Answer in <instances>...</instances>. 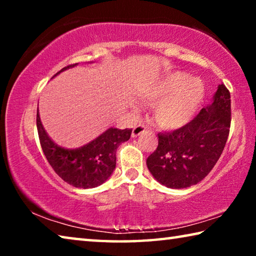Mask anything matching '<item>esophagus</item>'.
<instances>
[{
  "label": "esophagus",
  "instance_id": "esophagus-1",
  "mask_svg": "<svg viewBox=\"0 0 256 256\" xmlns=\"http://www.w3.org/2000/svg\"><path fill=\"white\" fill-rule=\"evenodd\" d=\"M146 131V125H144V124H138V125H136V126H134L133 131H132V136H133V138H136V136H140V134L144 133Z\"/></svg>",
  "mask_w": 256,
  "mask_h": 256
}]
</instances>
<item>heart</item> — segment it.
<instances>
[{"label":"heart","mask_w":256,"mask_h":256,"mask_svg":"<svg viewBox=\"0 0 256 256\" xmlns=\"http://www.w3.org/2000/svg\"><path fill=\"white\" fill-rule=\"evenodd\" d=\"M203 84L196 78H186L180 72L162 78L144 94L151 104L156 123L164 128L183 126L193 118L203 99Z\"/></svg>","instance_id":"heart-1"}]
</instances>
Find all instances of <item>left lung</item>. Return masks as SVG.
I'll list each match as a JSON object with an SVG mask.
<instances>
[{"mask_svg":"<svg viewBox=\"0 0 256 256\" xmlns=\"http://www.w3.org/2000/svg\"><path fill=\"white\" fill-rule=\"evenodd\" d=\"M232 122L230 92L218 86L214 102L188 124L172 132L158 133V146L146 166L159 183L186 188L209 174L222 156Z\"/></svg>","mask_w":256,"mask_h":256,"instance_id":"1","label":"left lung"}]
</instances>
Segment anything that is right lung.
I'll use <instances>...</instances> for the list:
<instances>
[{"label":"right lung","mask_w":256,"mask_h":256,"mask_svg":"<svg viewBox=\"0 0 256 256\" xmlns=\"http://www.w3.org/2000/svg\"><path fill=\"white\" fill-rule=\"evenodd\" d=\"M74 66L76 63L63 68L56 74ZM36 122L40 146L47 162L64 182L80 188H96L107 180L115 170L116 150L120 144L128 140L132 133V130L128 128H110L81 148L64 149L47 136L38 112Z\"/></svg>","instance_id":"add662e5"}]
</instances>
